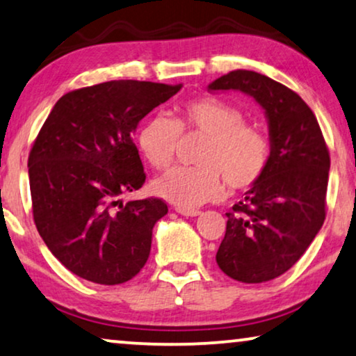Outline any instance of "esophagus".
Here are the masks:
<instances>
[{
    "mask_svg": "<svg viewBox=\"0 0 356 356\" xmlns=\"http://www.w3.org/2000/svg\"><path fill=\"white\" fill-rule=\"evenodd\" d=\"M176 211L179 214H182V216H187V218H195V216H200L202 211H198V209H185V208H176Z\"/></svg>",
    "mask_w": 356,
    "mask_h": 356,
    "instance_id": "esophagus-1",
    "label": "esophagus"
}]
</instances>
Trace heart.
<instances>
[{
    "mask_svg": "<svg viewBox=\"0 0 356 356\" xmlns=\"http://www.w3.org/2000/svg\"><path fill=\"white\" fill-rule=\"evenodd\" d=\"M195 132L204 142L195 154L198 166L174 168L153 182V190L179 208H197L230 190H245L258 182L269 163V140L258 127L245 124L238 108L216 98H198L180 108L176 121L158 114L138 130L137 143L156 169L172 163L179 135Z\"/></svg>",
    "mask_w": 356,
    "mask_h": 356,
    "instance_id": "b5f03b06",
    "label": "heart"
}]
</instances>
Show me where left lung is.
Instances as JSON below:
<instances>
[{"label":"left lung","instance_id":"8db88e82","mask_svg":"<svg viewBox=\"0 0 356 356\" xmlns=\"http://www.w3.org/2000/svg\"><path fill=\"white\" fill-rule=\"evenodd\" d=\"M208 90L242 92L264 109L271 147L268 168L226 213L216 263L238 282H266L289 271L323 226L330 168L326 142L308 104L263 74L237 69Z\"/></svg>","mask_w":356,"mask_h":356}]
</instances>
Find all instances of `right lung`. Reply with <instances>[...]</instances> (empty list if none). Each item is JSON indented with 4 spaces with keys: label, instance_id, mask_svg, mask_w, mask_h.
Wrapping results in <instances>:
<instances>
[{
    "label": "right lung",
    "instance_id": "1",
    "mask_svg": "<svg viewBox=\"0 0 356 356\" xmlns=\"http://www.w3.org/2000/svg\"><path fill=\"white\" fill-rule=\"evenodd\" d=\"M182 85L111 80L58 99L29 154L33 221L54 257L76 276L116 285L137 276L153 227L168 214L159 198L122 204L142 187L132 135Z\"/></svg>",
    "mask_w": 356,
    "mask_h": 356
}]
</instances>
